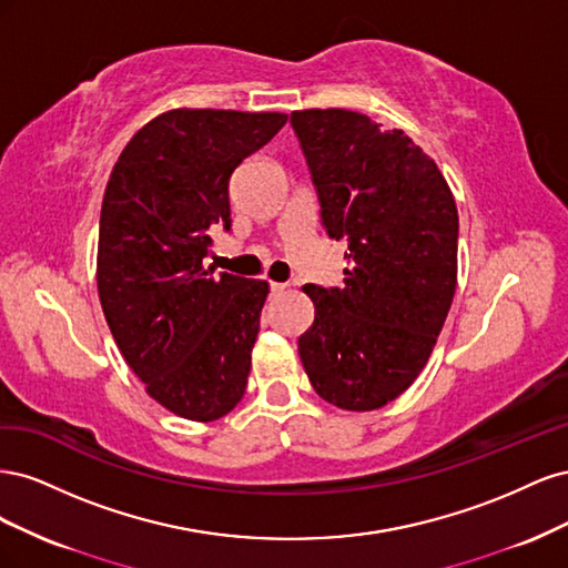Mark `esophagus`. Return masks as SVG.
Wrapping results in <instances>:
<instances>
[{
	"label": "esophagus",
	"mask_w": 568,
	"mask_h": 568,
	"mask_svg": "<svg viewBox=\"0 0 568 568\" xmlns=\"http://www.w3.org/2000/svg\"><path fill=\"white\" fill-rule=\"evenodd\" d=\"M270 291H272V296H280V294H284V291H286V284L272 282V284H270Z\"/></svg>",
	"instance_id": "34e87169"
}]
</instances>
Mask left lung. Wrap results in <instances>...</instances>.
Returning <instances> with one entry per match:
<instances>
[{
	"instance_id": "1",
	"label": "left lung",
	"mask_w": 568,
	"mask_h": 568,
	"mask_svg": "<svg viewBox=\"0 0 568 568\" xmlns=\"http://www.w3.org/2000/svg\"><path fill=\"white\" fill-rule=\"evenodd\" d=\"M322 225L346 239L343 288L305 284L315 322L298 338L320 398L369 412L412 386L457 288L455 196L403 130L346 109L291 113Z\"/></svg>"
}]
</instances>
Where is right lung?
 Here are the masks:
<instances>
[{"mask_svg":"<svg viewBox=\"0 0 568 568\" xmlns=\"http://www.w3.org/2000/svg\"><path fill=\"white\" fill-rule=\"evenodd\" d=\"M286 113L173 109L120 153L99 220L97 286L109 329L153 400L213 422L244 398L270 286L203 267L232 227L230 178Z\"/></svg>","mask_w":568,"mask_h":568,"instance_id":"add662e5","label":"right lung"}]
</instances>
